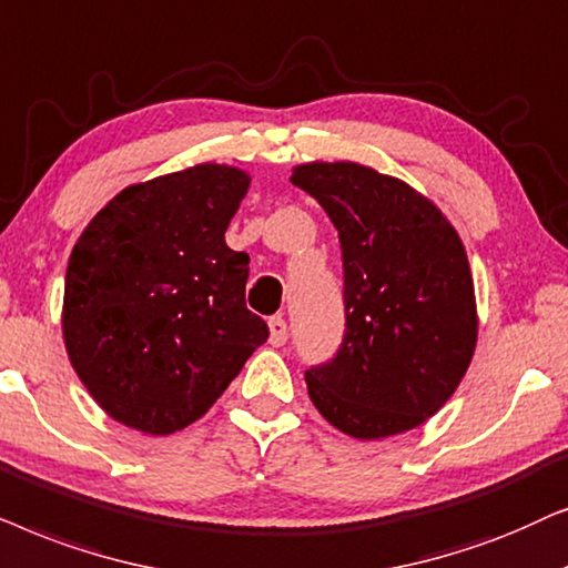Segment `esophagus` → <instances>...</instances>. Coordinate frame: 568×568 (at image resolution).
<instances>
[{
    "label": "esophagus",
    "instance_id": "1",
    "mask_svg": "<svg viewBox=\"0 0 568 568\" xmlns=\"http://www.w3.org/2000/svg\"><path fill=\"white\" fill-rule=\"evenodd\" d=\"M288 343V324H285L283 316H272L270 320V345H285Z\"/></svg>",
    "mask_w": 568,
    "mask_h": 568
}]
</instances>
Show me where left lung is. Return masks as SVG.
Masks as SVG:
<instances>
[{
	"label": "left lung",
	"instance_id": "1",
	"mask_svg": "<svg viewBox=\"0 0 568 568\" xmlns=\"http://www.w3.org/2000/svg\"><path fill=\"white\" fill-rule=\"evenodd\" d=\"M291 181L343 248V343L306 368L308 397L355 438L420 426L455 395L478 337L463 241L434 202L366 165L306 163Z\"/></svg>",
	"mask_w": 568,
	"mask_h": 568
}]
</instances>
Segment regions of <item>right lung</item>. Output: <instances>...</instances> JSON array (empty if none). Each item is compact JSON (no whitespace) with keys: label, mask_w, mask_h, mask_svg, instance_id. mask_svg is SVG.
I'll return each instance as SVG.
<instances>
[{"label":"right lung","mask_w":568,"mask_h":568,"mask_svg":"<svg viewBox=\"0 0 568 568\" xmlns=\"http://www.w3.org/2000/svg\"><path fill=\"white\" fill-rule=\"evenodd\" d=\"M248 176L231 165L126 186L64 277V345L113 420L165 436L202 418L270 337L246 308L248 254L225 244Z\"/></svg>","instance_id":"obj_1"}]
</instances>
